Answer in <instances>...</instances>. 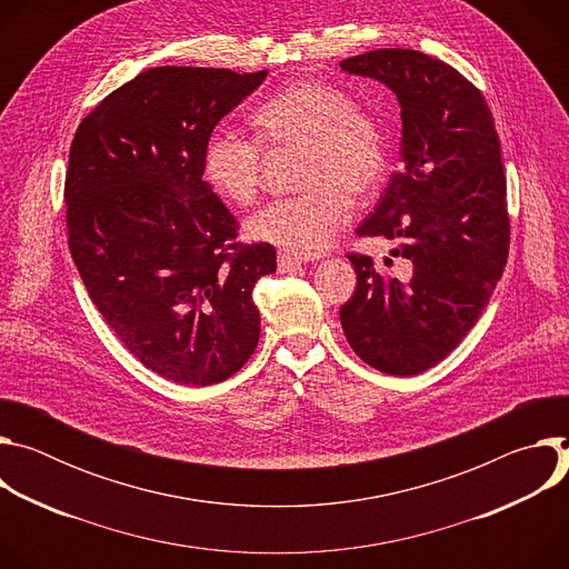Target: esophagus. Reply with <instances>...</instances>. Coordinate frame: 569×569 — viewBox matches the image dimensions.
Returning a JSON list of instances; mask_svg holds the SVG:
<instances>
[{"mask_svg":"<svg viewBox=\"0 0 569 569\" xmlns=\"http://www.w3.org/2000/svg\"><path fill=\"white\" fill-rule=\"evenodd\" d=\"M277 266H279V272H292V270H299V261L297 259H292V257H288V254H283V252H279V259H277Z\"/></svg>","mask_w":569,"mask_h":569,"instance_id":"34e87169","label":"esophagus"}]
</instances>
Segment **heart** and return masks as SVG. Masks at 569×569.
Wrapping results in <instances>:
<instances>
[{"instance_id":"1","label":"heart","mask_w":569,"mask_h":569,"mask_svg":"<svg viewBox=\"0 0 569 569\" xmlns=\"http://www.w3.org/2000/svg\"><path fill=\"white\" fill-rule=\"evenodd\" d=\"M259 139L216 128L202 150L207 182L233 204H252L263 182V148L303 150L295 198L277 200L248 220V233L290 257H315L349 218V202L373 193L387 173L382 123L353 94L303 78L254 112Z\"/></svg>"}]
</instances>
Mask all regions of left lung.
<instances>
[{"label":"left lung","mask_w":569,"mask_h":569,"mask_svg":"<svg viewBox=\"0 0 569 569\" xmlns=\"http://www.w3.org/2000/svg\"><path fill=\"white\" fill-rule=\"evenodd\" d=\"M391 88L402 117V169L358 236L398 240L391 259L349 252L358 286L340 308L351 349L389 376L441 362L475 327L500 281L511 222L493 114L455 67L415 49L340 62Z\"/></svg>","instance_id":"1"}]
</instances>
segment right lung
<instances>
[{"instance_id": "right-lung-1", "label": "right lung", "mask_w": 569, "mask_h": 569, "mask_svg": "<svg viewBox=\"0 0 569 569\" xmlns=\"http://www.w3.org/2000/svg\"><path fill=\"white\" fill-rule=\"evenodd\" d=\"M268 71L152 67L78 123L64 176L67 246L90 299L126 349L180 385H216L261 336L254 286L277 270L268 242L202 180L218 121Z\"/></svg>"}]
</instances>
